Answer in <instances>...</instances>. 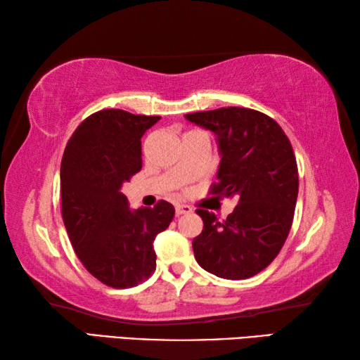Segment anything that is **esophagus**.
Wrapping results in <instances>:
<instances>
[{"label": "esophagus", "instance_id": "obj_1", "mask_svg": "<svg viewBox=\"0 0 360 360\" xmlns=\"http://www.w3.org/2000/svg\"><path fill=\"white\" fill-rule=\"evenodd\" d=\"M192 208L188 205H178L176 206V216H182V214H191Z\"/></svg>", "mask_w": 360, "mask_h": 360}]
</instances>
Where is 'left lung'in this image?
<instances>
[{"instance_id": "1", "label": "left lung", "mask_w": 360, "mask_h": 360, "mask_svg": "<svg viewBox=\"0 0 360 360\" xmlns=\"http://www.w3.org/2000/svg\"><path fill=\"white\" fill-rule=\"evenodd\" d=\"M216 135L221 163L214 195H236L227 221L197 210L203 230L195 236V259L224 279H246L275 260L288 238L298 195V169L289 138L268 115L246 108L186 114Z\"/></svg>"}]
</instances>
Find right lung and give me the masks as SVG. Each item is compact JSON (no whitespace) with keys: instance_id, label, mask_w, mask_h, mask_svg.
Wrapping results in <instances>:
<instances>
[{"instance_id":"add662e5","label":"right lung","mask_w":360,"mask_h":360,"mask_svg":"<svg viewBox=\"0 0 360 360\" xmlns=\"http://www.w3.org/2000/svg\"><path fill=\"white\" fill-rule=\"evenodd\" d=\"M158 115L103 109L66 144L60 187L62 216L82 265L109 288H133L155 271L154 240L174 217L172 203L131 210L120 192L143 167L141 138Z\"/></svg>"}]
</instances>
